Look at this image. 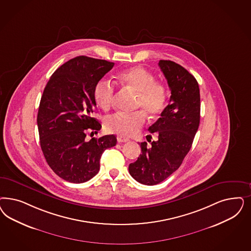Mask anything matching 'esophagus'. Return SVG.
<instances>
[{"mask_svg": "<svg viewBox=\"0 0 251 251\" xmlns=\"http://www.w3.org/2000/svg\"><path fill=\"white\" fill-rule=\"evenodd\" d=\"M117 141H118V142H127V141H129V138H125V137H123V136L118 135V136H117Z\"/></svg>", "mask_w": 251, "mask_h": 251, "instance_id": "esophagus-1", "label": "esophagus"}]
</instances>
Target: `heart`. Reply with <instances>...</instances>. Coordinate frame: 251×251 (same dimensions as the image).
<instances>
[{
    "label": "heart",
    "mask_w": 251,
    "mask_h": 251,
    "mask_svg": "<svg viewBox=\"0 0 251 251\" xmlns=\"http://www.w3.org/2000/svg\"><path fill=\"white\" fill-rule=\"evenodd\" d=\"M116 82L123 87L137 93V107L142 108L151 118H157L165 110L168 103L166 86L142 66L130 67L116 75ZM114 96V86L111 81L100 79L93 89V98L97 105L103 111L111 108ZM146 121L143 111L135 113H116L108 116L104 127L108 132L122 136H132L138 133Z\"/></svg>",
    "instance_id": "obj_1"
}]
</instances>
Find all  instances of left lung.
<instances>
[{"instance_id": "1", "label": "left lung", "mask_w": 251, "mask_h": 251, "mask_svg": "<svg viewBox=\"0 0 251 251\" xmlns=\"http://www.w3.org/2000/svg\"><path fill=\"white\" fill-rule=\"evenodd\" d=\"M159 66L170 88V103L149 127L158 140L151 146L141 142V154L128 167L131 176L147 186L161 183L180 167L191 149L201 120L198 81L173 61L160 60ZM149 138L151 136H147Z\"/></svg>"}]
</instances>
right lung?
Masks as SVG:
<instances>
[{"instance_id":"obj_1","label":"right lung","mask_w":251,"mask_h":251,"mask_svg":"<svg viewBox=\"0 0 251 251\" xmlns=\"http://www.w3.org/2000/svg\"><path fill=\"white\" fill-rule=\"evenodd\" d=\"M113 65L91 57L73 58L51 75L41 96L37 117L41 151L51 170L67 182L94 177L103 151L116 145L114 135L86 139L87 132L101 128L93 117V89Z\"/></svg>"}]
</instances>
